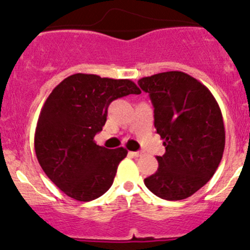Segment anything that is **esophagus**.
<instances>
[{"label":"esophagus","mask_w":250,"mask_h":250,"mask_svg":"<svg viewBox=\"0 0 250 250\" xmlns=\"http://www.w3.org/2000/svg\"><path fill=\"white\" fill-rule=\"evenodd\" d=\"M129 155L132 156V157H139V156L143 155V152H141V151H130Z\"/></svg>","instance_id":"1"}]
</instances>
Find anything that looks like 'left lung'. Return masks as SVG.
Here are the masks:
<instances>
[{
  "mask_svg": "<svg viewBox=\"0 0 250 250\" xmlns=\"http://www.w3.org/2000/svg\"><path fill=\"white\" fill-rule=\"evenodd\" d=\"M153 105L155 128L166 152L158 169L144 180L158 197L179 201L206 185L223 158L225 128L210 90L181 71H168L138 81Z\"/></svg>",
  "mask_w": 250,
  "mask_h": 250,
  "instance_id": "8db88e82",
  "label": "left lung"
}]
</instances>
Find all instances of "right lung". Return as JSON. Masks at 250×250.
<instances>
[{"instance_id":"right-lung-1","label":"right lung","mask_w":250,"mask_h":250,"mask_svg":"<svg viewBox=\"0 0 250 250\" xmlns=\"http://www.w3.org/2000/svg\"><path fill=\"white\" fill-rule=\"evenodd\" d=\"M141 90L130 80L75 74L47 98L35 132L37 160L48 178L69 197L89 202L111 188L125 147L106 148L94 137L113 100Z\"/></svg>"}]
</instances>
